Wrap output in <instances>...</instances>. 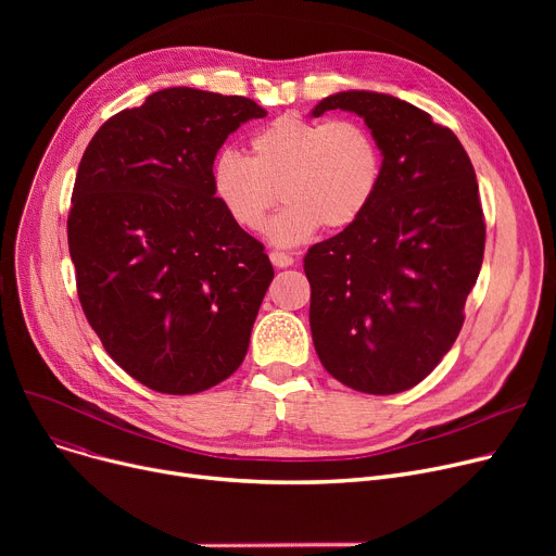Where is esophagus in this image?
Here are the masks:
<instances>
[{
  "label": "esophagus",
  "mask_w": 556,
  "mask_h": 556,
  "mask_svg": "<svg viewBox=\"0 0 556 556\" xmlns=\"http://www.w3.org/2000/svg\"><path fill=\"white\" fill-rule=\"evenodd\" d=\"M270 261H273L275 268H288V266H293V256L286 254V252H270Z\"/></svg>",
  "instance_id": "esophagus-1"
}]
</instances>
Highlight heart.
<instances>
[{
    "instance_id": "b5f03b06",
    "label": "heart",
    "mask_w": 556,
    "mask_h": 556,
    "mask_svg": "<svg viewBox=\"0 0 556 556\" xmlns=\"http://www.w3.org/2000/svg\"><path fill=\"white\" fill-rule=\"evenodd\" d=\"M212 191L233 225L258 231L279 195L286 207L268 227L273 243L295 245L325 225H354L383 180L381 143L358 122L279 116L250 141V157L223 151Z\"/></svg>"
}]
</instances>
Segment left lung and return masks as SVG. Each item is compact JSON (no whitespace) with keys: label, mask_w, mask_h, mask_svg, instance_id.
I'll use <instances>...</instances> for the list:
<instances>
[{"label":"left lung","mask_w":556,"mask_h":556,"mask_svg":"<svg viewBox=\"0 0 556 556\" xmlns=\"http://www.w3.org/2000/svg\"><path fill=\"white\" fill-rule=\"evenodd\" d=\"M354 112L381 143L383 180L369 210L304 256L311 333L346 388L396 394L448 354L484 254L473 164L453 130L390 94L346 90L311 114Z\"/></svg>","instance_id":"left-lung-1"}]
</instances>
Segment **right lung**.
Wrapping results in <instances>:
<instances>
[{
	"mask_svg": "<svg viewBox=\"0 0 556 556\" xmlns=\"http://www.w3.org/2000/svg\"><path fill=\"white\" fill-rule=\"evenodd\" d=\"M266 114L245 97L166 87L110 116L78 164L67 241L83 313L155 392L210 390L248 354L275 270L210 173L225 139Z\"/></svg>",
	"mask_w": 556,
	"mask_h": 556,
	"instance_id": "1",
	"label": "right lung"
}]
</instances>
